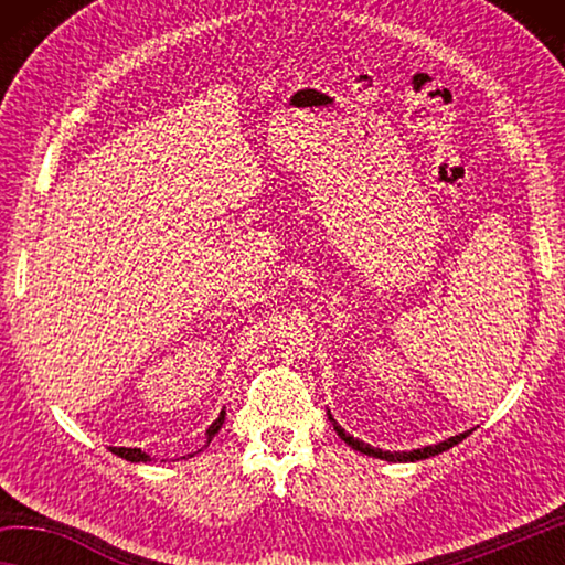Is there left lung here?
I'll list each match as a JSON object with an SVG mask.
<instances>
[{
    "label": "left lung",
    "mask_w": 565,
    "mask_h": 565,
    "mask_svg": "<svg viewBox=\"0 0 565 565\" xmlns=\"http://www.w3.org/2000/svg\"><path fill=\"white\" fill-rule=\"evenodd\" d=\"M329 418H331V414H329ZM331 420H333V418H331ZM333 428H337V434H339V436L343 438V441H347L351 448H356V451L366 454V456L384 458V461H424V458H428V456H436V454H444V451H448V448L456 446L458 441H463V438H466L468 434H471V431H466V434L451 436V438H448V441H444V444L424 446V448H416V451L401 454V451H381V448H374V446H369V444L359 441V438H353V436H349L347 431H343V428L337 424V420H333Z\"/></svg>",
    "instance_id": "left-lung-1"
}]
</instances>
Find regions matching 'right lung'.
<instances>
[{"instance_id":"1","label":"right lung","mask_w":565,"mask_h":565,"mask_svg":"<svg viewBox=\"0 0 565 565\" xmlns=\"http://www.w3.org/2000/svg\"><path fill=\"white\" fill-rule=\"evenodd\" d=\"M224 416H226V411H222V416H218L212 426H209V431H206V436H209V441H212L214 438V434L218 431V428H222V424H224ZM114 454L117 456H121V458H127V461H134V463H139V461H149V456L141 451V448H111Z\"/></svg>"}]
</instances>
